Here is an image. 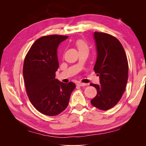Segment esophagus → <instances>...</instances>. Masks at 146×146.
I'll use <instances>...</instances> for the list:
<instances>
[{"mask_svg": "<svg viewBox=\"0 0 146 146\" xmlns=\"http://www.w3.org/2000/svg\"><path fill=\"white\" fill-rule=\"evenodd\" d=\"M77 85L79 86H86V83H81V82H78Z\"/></svg>", "mask_w": 146, "mask_h": 146, "instance_id": "esophagus-1", "label": "esophagus"}]
</instances>
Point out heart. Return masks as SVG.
<instances>
[{
	"mask_svg": "<svg viewBox=\"0 0 146 146\" xmlns=\"http://www.w3.org/2000/svg\"><path fill=\"white\" fill-rule=\"evenodd\" d=\"M76 45L78 47V49L80 50L83 49V48H88V46L86 44V43L83 40H78L76 42Z\"/></svg>",
	"mask_w": 146,
	"mask_h": 146,
	"instance_id": "obj_1",
	"label": "heart"
}]
</instances>
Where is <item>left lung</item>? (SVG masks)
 <instances>
[{
  "instance_id": "8db88e82",
  "label": "left lung",
  "mask_w": 146,
  "mask_h": 146,
  "mask_svg": "<svg viewBox=\"0 0 146 146\" xmlns=\"http://www.w3.org/2000/svg\"><path fill=\"white\" fill-rule=\"evenodd\" d=\"M94 39L97 50L94 70L99 76L100 85L90 84L98 91L91 102L101 110H108L118 103L125 91L129 64L125 50L117 38L95 32Z\"/></svg>"
}]
</instances>
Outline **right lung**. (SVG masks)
<instances>
[{"label":"right lung","instance_id":"add662e5","mask_svg":"<svg viewBox=\"0 0 146 146\" xmlns=\"http://www.w3.org/2000/svg\"><path fill=\"white\" fill-rule=\"evenodd\" d=\"M68 38L56 35L41 37L31 46L24 60L23 76L29 100L38 111L47 116L63 111L76 88L72 82L64 83L55 78L59 67L57 48Z\"/></svg>","mask_w":146,"mask_h":146}]
</instances>
